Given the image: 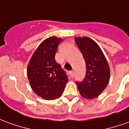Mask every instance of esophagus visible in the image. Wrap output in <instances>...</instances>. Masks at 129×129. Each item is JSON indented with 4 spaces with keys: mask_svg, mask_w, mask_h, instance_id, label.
<instances>
[{
    "mask_svg": "<svg viewBox=\"0 0 129 129\" xmlns=\"http://www.w3.org/2000/svg\"><path fill=\"white\" fill-rule=\"evenodd\" d=\"M70 74H71L72 77H74V71H71L70 72Z\"/></svg>",
    "mask_w": 129,
    "mask_h": 129,
    "instance_id": "esophagus-1",
    "label": "esophagus"
}]
</instances>
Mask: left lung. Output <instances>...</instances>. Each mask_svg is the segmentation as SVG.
<instances>
[{"label": "left lung", "instance_id": "obj_1", "mask_svg": "<svg viewBox=\"0 0 129 129\" xmlns=\"http://www.w3.org/2000/svg\"><path fill=\"white\" fill-rule=\"evenodd\" d=\"M75 42L85 59L86 72L81 81H76L81 96L88 99L98 97L110 80V67L99 46L88 37L75 38Z\"/></svg>", "mask_w": 129, "mask_h": 129}]
</instances>
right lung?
<instances>
[{
	"instance_id": "1",
	"label": "right lung",
	"mask_w": 129,
	"mask_h": 129,
	"mask_svg": "<svg viewBox=\"0 0 129 129\" xmlns=\"http://www.w3.org/2000/svg\"><path fill=\"white\" fill-rule=\"evenodd\" d=\"M62 39L52 36L37 48L27 67V76L33 90L46 100H55L62 95L68 76L55 59Z\"/></svg>"
}]
</instances>
